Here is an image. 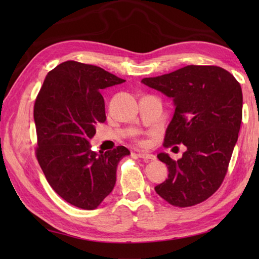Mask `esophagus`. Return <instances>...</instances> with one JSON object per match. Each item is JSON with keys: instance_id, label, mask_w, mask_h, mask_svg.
<instances>
[{"instance_id": "obj_1", "label": "esophagus", "mask_w": 259, "mask_h": 259, "mask_svg": "<svg viewBox=\"0 0 259 259\" xmlns=\"http://www.w3.org/2000/svg\"><path fill=\"white\" fill-rule=\"evenodd\" d=\"M137 157L140 159H144L146 161H150V160H155L156 157L153 155H150V153H146V152H138L137 153Z\"/></svg>"}]
</instances>
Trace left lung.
<instances>
[{"label":"left lung","mask_w":259,"mask_h":259,"mask_svg":"<svg viewBox=\"0 0 259 259\" xmlns=\"http://www.w3.org/2000/svg\"><path fill=\"white\" fill-rule=\"evenodd\" d=\"M141 82L174 99L175 114L163 146L187 148L177 161L163 152L157 156L169 175L156 192L175 207L205 201L223 184L238 139L243 119L239 82L216 65H187Z\"/></svg>","instance_id":"1"}]
</instances>
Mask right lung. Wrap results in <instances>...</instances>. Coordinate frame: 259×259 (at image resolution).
<instances>
[{
    "mask_svg": "<svg viewBox=\"0 0 259 259\" xmlns=\"http://www.w3.org/2000/svg\"><path fill=\"white\" fill-rule=\"evenodd\" d=\"M125 80L100 67L65 61L51 70L34 103L35 156L49 185L67 202L92 210L115 184L123 146L96 153L89 139L106 121L102 89Z\"/></svg>",
    "mask_w": 259,
    "mask_h": 259,
    "instance_id": "obj_1",
    "label": "right lung"
}]
</instances>
